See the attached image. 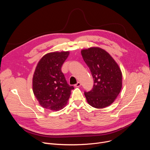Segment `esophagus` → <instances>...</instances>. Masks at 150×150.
I'll return each mask as SVG.
<instances>
[{"label": "esophagus", "mask_w": 150, "mask_h": 150, "mask_svg": "<svg viewBox=\"0 0 150 150\" xmlns=\"http://www.w3.org/2000/svg\"><path fill=\"white\" fill-rule=\"evenodd\" d=\"M81 84L80 82H77V83L74 85V86H75V87H80V86H81Z\"/></svg>", "instance_id": "esophagus-1"}]
</instances>
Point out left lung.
Here are the masks:
<instances>
[{"instance_id":"left-lung-1","label":"left lung","mask_w":150,"mask_h":150,"mask_svg":"<svg viewBox=\"0 0 150 150\" xmlns=\"http://www.w3.org/2000/svg\"><path fill=\"white\" fill-rule=\"evenodd\" d=\"M81 54L94 83L91 91H84L88 103L96 108L109 106L122 89V74L119 66L111 55L99 47L83 50Z\"/></svg>"}]
</instances>
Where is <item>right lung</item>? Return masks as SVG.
Listing matches in <instances>:
<instances>
[{
	"label": "right lung",
	"instance_id": "1",
	"mask_svg": "<svg viewBox=\"0 0 150 150\" xmlns=\"http://www.w3.org/2000/svg\"><path fill=\"white\" fill-rule=\"evenodd\" d=\"M69 52L45 54L39 61L33 78V91L40 105L58 111L67 104L74 86L67 84L61 67Z\"/></svg>",
	"mask_w": 150,
	"mask_h": 150
}]
</instances>
